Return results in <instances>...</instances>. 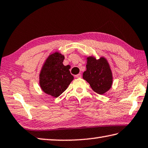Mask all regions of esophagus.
<instances>
[{"instance_id":"34e87169","label":"esophagus","mask_w":148,"mask_h":148,"mask_svg":"<svg viewBox=\"0 0 148 148\" xmlns=\"http://www.w3.org/2000/svg\"><path fill=\"white\" fill-rule=\"evenodd\" d=\"M75 77H77V78H80V77H82V74H78L76 75V76H75Z\"/></svg>"}]
</instances>
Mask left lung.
<instances>
[{
    "mask_svg": "<svg viewBox=\"0 0 148 148\" xmlns=\"http://www.w3.org/2000/svg\"><path fill=\"white\" fill-rule=\"evenodd\" d=\"M87 60V70L83 72V78L89 83L95 92L103 95L111 88L112 83V74L109 63L103 57L96 60L91 56Z\"/></svg>",
    "mask_w": 148,
    "mask_h": 148,
    "instance_id": "8db88e82",
    "label": "left lung"
}]
</instances>
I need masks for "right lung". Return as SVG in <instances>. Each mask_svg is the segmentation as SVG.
Segmentation results:
<instances>
[{
	"label": "right lung",
	"mask_w": 148,
	"mask_h": 148,
	"mask_svg": "<svg viewBox=\"0 0 148 148\" xmlns=\"http://www.w3.org/2000/svg\"><path fill=\"white\" fill-rule=\"evenodd\" d=\"M64 56L56 52L45 61L39 74V84L42 91L54 98L60 96L74 79L69 65L63 64Z\"/></svg>",
	"instance_id": "add662e5"
}]
</instances>
